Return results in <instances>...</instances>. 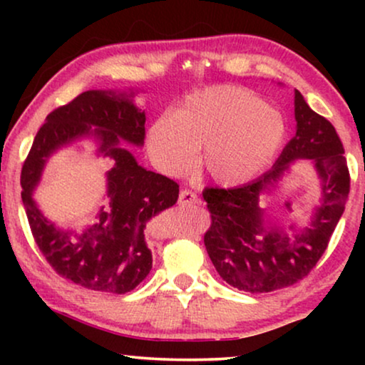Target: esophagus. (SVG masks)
<instances>
[{"label":"esophagus","instance_id":"1","mask_svg":"<svg viewBox=\"0 0 365 365\" xmlns=\"http://www.w3.org/2000/svg\"><path fill=\"white\" fill-rule=\"evenodd\" d=\"M178 204L179 206H196V204H199V199L192 191H189V189H182V191L179 192Z\"/></svg>","mask_w":365,"mask_h":365}]
</instances>
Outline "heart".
I'll return each mask as SVG.
<instances>
[{
    "instance_id": "obj_1",
    "label": "heart",
    "mask_w": 365,
    "mask_h": 365,
    "mask_svg": "<svg viewBox=\"0 0 365 365\" xmlns=\"http://www.w3.org/2000/svg\"><path fill=\"white\" fill-rule=\"evenodd\" d=\"M286 139L282 114L236 86H214L187 98L174 116L149 129V153L164 171L181 174L202 151V166L219 184L251 181L281 151Z\"/></svg>"
}]
</instances>
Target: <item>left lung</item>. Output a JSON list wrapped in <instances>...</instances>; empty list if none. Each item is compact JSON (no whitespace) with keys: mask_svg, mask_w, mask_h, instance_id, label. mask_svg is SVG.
<instances>
[{"mask_svg":"<svg viewBox=\"0 0 365 365\" xmlns=\"http://www.w3.org/2000/svg\"><path fill=\"white\" fill-rule=\"evenodd\" d=\"M294 104L296 136L286 144L271 171L244 186L202 191L211 214L204 246L219 276L244 292H272L307 277L327 249L347 202L351 176L341 138L326 118L307 106L299 91ZM299 157L312 158L317 164L323 179L322 206L312 226L302 232H266L258 197Z\"/></svg>","mask_w":365,"mask_h":365,"instance_id":"left-lung-1","label":"left lung"}]
</instances>
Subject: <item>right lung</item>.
<instances>
[{"label": "right lung", "mask_w": 365, "mask_h": 365, "mask_svg": "<svg viewBox=\"0 0 365 365\" xmlns=\"http://www.w3.org/2000/svg\"><path fill=\"white\" fill-rule=\"evenodd\" d=\"M144 123V113L123 94L84 91L48 114L23 163L21 199L34 242L58 276L91 291L126 294L146 279L153 256L144 227L178 201L176 181L146 171L131 153L119 148V139L141 146ZM89 133L100 138L102 152L115 159V168L108 173V206L94 227L73 237L38 212L31 192L48 154Z\"/></svg>", "instance_id": "add662e5"}]
</instances>
